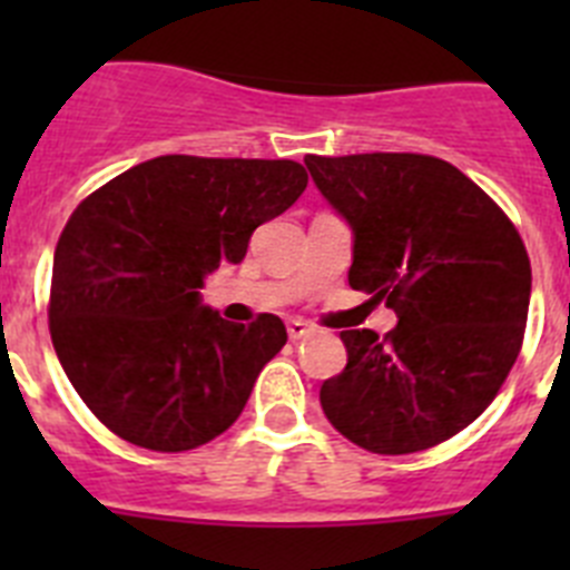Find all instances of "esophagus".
<instances>
[{"label":"esophagus","instance_id":"esophagus-1","mask_svg":"<svg viewBox=\"0 0 570 570\" xmlns=\"http://www.w3.org/2000/svg\"><path fill=\"white\" fill-rule=\"evenodd\" d=\"M314 334V325H308V322L305 320H291L288 322V336L291 340H305V336H311Z\"/></svg>","mask_w":570,"mask_h":570}]
</instances>
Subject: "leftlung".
I'll use <instances>...</instances> for the list:
<instances>
[{
  "mask_svg": "<svg viewBox=\"0 0 570 570\" xmlns=\"http://www.w3.org/2000/svg\"><path fill=\"white\" fill-rule=\"evenodd\" d=\"M354 230L347 282L396 311V328L342 331L347 365L322 382L331 425L374 454L460 434L513 367L531 262L513 223L460 168L425 154L305 156Z\"/></svg>",
  "mask_w": 570,
  "mask_h": 570,
  "instance_id": "obj_1",
  "label": "left lung"
}]
</instances>
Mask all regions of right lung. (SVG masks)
Segmentation results:
<instances>
[{"label":"right lung","mask_w":570,"mask_h":570,"mask_svg":"<svg viewBox=\"0 0 570 570\" xmlns=\"http://www.w3.org/2000/svg\"><path fill=\"white\" fill-rule=\"evenodd\" d=\"M291 159L156 156L90 194L65 225L50 279V340L70 385L116 436L190 451L228 431L288 342L199 302L205 276L299 199Z\"/></svg>","instance_id":"add662e5"}]
</instances>
